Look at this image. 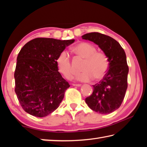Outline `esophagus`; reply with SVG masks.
Segmentation results:
<instances>
[{
	"instance_id": "1",
	"label": "esophagus",
	"mask_w": 147,
	"mask_h": 147,
	"mask_svg": "<svg viewBox=\"0 0 147 147\" xmlns=\"http://www.w3.org/2000/svg\"><path fill=\"white\" fill-rule=\"evenodd\" d=\"M72 85H73V86H76V87H80L81 86L80 84H73Z\"/></svg>"
}]
</instances>
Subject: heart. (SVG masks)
I'll return each mask as SVG.
<instances>
[{
    "label": "heart",
    "instance_id": "b5f03b06",
    "mask_svg": "<svg viewBox=\"0 0 147 147\" xmlns=\"http://www.w3.org/2000/svg\"><path fill=\"white\" fill-rule=\"evenodd\" d=\"M73 53L84 59L81 67V73L76 76L80 82L91 81L93 78L100 80L106 75L109 67L108 56L103 52L96 51V47L87 42H82L72 49ZM59 71L67 79H71L73 75L71 60L69 54L65 51H61L56 58Z\"/></svg>",
    "mask_w": 147,
    "mask_h": 147
}]
</instances>
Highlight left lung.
<instances>
[{
	"mask_svg": "<svg viewBox=\"0 0 147 147\" xmlns=\"http://www.w3.org/2000/svg\"><path fill=\"white\" fill-rule=\"evenodd\" d=\"M98 45L108 56L109 69L102 80L93 85V91L86 98L92 110L101 114L113 112L121 106L128 87V66L126 54L115 39L98 32L82 36Z\"/></svg>",
	"mask_w": 147,
	"mask_h": 147,
	"instance_id": "obj_1",
	"label": "left lung"
}]
</instances>
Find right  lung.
<instances>
[{
  "instance_id": "1",
  "label": "right lung",
  "mask_w": 147,
  "mask_h": 147,
  "mask_svg": "<svg viewBox=\"0 0 147 147\" xmlns=\"http://www.w3.org/2000/svg\"><path fill=\"white\" fill-rule=\"evenodd\" d=\"M74 41L38 38L20 51L14 73L15 91L26 113L44 117L58 108L70 85L58 72L56 58Z\"/></svg>"
}]
</instances>
